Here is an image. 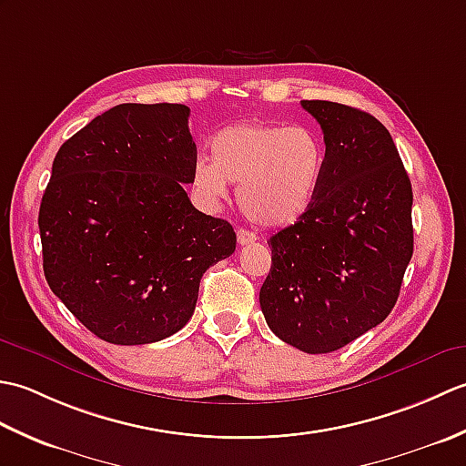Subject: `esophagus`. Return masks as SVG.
<instances>
[{"label": "esophagus", "mask_w": 466, "mask_h": 466, "mask_svg": "<svg viewBox=\"0 0 466 466\" xmlns=\"http://www.w3.org/2000/svg\"><path fill=\"white\" fill-rule=\"evenodd\" d=\"M238 244L240 246H244V244H250V242H256V238H258V236H256L254 232H250V230H244V228H240L238 230Z\"/></svg>", "instance_id": "34e87169"}]
</instances>
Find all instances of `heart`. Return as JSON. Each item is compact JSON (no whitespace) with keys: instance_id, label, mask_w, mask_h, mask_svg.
<instances>
[{"instance_id":"b5f03b06","label":"heart","mask_w":466,"mask_h":466,"mask_svg":"<svg viewBox=\"0 0 466 466\" xmlns=\"http://www.w3.org/2000/svg\"><path fill=\"white\" fill-rule=\"evenodd\" d=\"M192 184L204 200L218 202L228 184L238 186V206L254 224L282 228L299 222L319 196L326 146L306 126L242 122L222 127L210 142Z\"/></svg>"}]
</instances>
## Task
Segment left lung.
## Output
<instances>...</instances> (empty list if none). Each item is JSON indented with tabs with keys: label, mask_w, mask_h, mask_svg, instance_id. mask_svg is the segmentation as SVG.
Listing matches in <instances>:
<instances>
[{
	"label": "left lung",
	"mask_w": 466,
	"mask_h": 466,
	"mask_svg": "<svg viewBox=\"0 0 466 466\" xmlns=\"http://www.w3.org/2000/svg\"><path fill=\"white\" fill-rule=\"evenodd\" d=\"M320 124L326 166L299 222L268 240L266 324L309 354L339 350L397 304L412 258V186L389 130L356 107L302 100Z\"/></svg>",
	"instance_id": "1"
}]
</instances>
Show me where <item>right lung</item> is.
Returning <instances> with one entry per match:
<instances>
[{
	"label": "right lung",
	"instance_id": "obj_1",
	"mask_svg": "<svg viewBox=\"0 0 466 466\" xmlns=\"http://www.w3.org/2000/svg\"><path fill=\"white\" fill-rule=\"evenodd\" d=\"M182 104H120L56 154L39 206L44 274L112 344L164 340L192 319L202 274L236 250L232 224L192 206L196 144Z\"/></svg>",
	"mask_w": 466,
	"mask_h": 466
}]
</instances>
